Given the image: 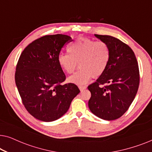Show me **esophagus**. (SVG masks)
I'll return each mask as SVG.
<instances>
[{
    "instance_id": "34e87169",
    "label": "esophagus",
    "mask_w": 152,
    "mask_h": 152,
    "mask_svg": "<svg viewBox=\"0 0 152 152\" xmlns=\"http://www.w3.org/2000/svg\"><path fill=\"white\" fill-rule=\"evenodd\" d=\"M79 88H80V91H83V90H84V89L86 88V86H79Z\"/></svg>"
}]
</instances>
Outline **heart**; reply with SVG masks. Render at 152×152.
Wrapping results in <instances>:
<instances>
[{"label": "heart", "mask_w": 152, "mask_h": 152, "mask_svg": "<svg viewBox=\"0 0 152 152\" xmlns=\"http://www.w3.org/2000/svg\"><path fill=\"white\" fill-rule=\"evenodd\" d=\"M68 54L58 56V64L66 73L72 74L77 68L80 69L68 77V82L84 85L91 78H97L105 71L110 59L108 45L102 41H95L86 37H78L68 45Z\"/></svg>", "instance_id": "b5f03b06"}]
</instances>
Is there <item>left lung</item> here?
<instances>
[{
	"mask_svg": "<svg viewBox=\"0 0 152 152\" xmlns=\"http://www.w3.org/2000/svg\"><path fill=\"white\" fill-rule=\"evenodd\" d=\"M95 36L108 45L110 59L104 73L88 86L91 93L88 107L102 119L116 120L127 111L136 97L140 83L138 61L132 49L118 39Z\"/></svg>",
	"mask_w": 152,
	"mask_h": 152,
	"instance_id": "left-lung-1",
	"label": "left lung"
}]
</instances>
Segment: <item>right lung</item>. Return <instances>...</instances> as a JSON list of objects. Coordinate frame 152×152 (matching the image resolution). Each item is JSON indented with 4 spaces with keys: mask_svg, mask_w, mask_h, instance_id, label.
I'll return each instance as SVG.
<instances>
[{
    "mask_svg": "<svg viewBox=\"0 0 152 152\" xmlns=\"http://www.w3.org/2000/svg\"><path fill=\"white\" fill-rule=\"evenodd\" d=\"M71 41L64 34L43 36L30 43L18 59L15 82L22 102L29 113L41 121L61 118L80 92L72 83L62 84L66 75L57 61L62 48Z\"/></svg>",
    "mask_w": 152,
    "mask_h": 152,
    "instance_id": "right-lung-1",
    "label": "right lung"
}]
</instances>
